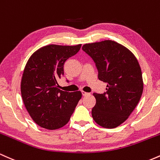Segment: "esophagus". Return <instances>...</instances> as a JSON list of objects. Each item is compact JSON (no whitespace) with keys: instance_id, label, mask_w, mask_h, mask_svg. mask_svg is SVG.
I'll return each mask as SVG.
<instances>
[{"instance_id":"esophagus-1","label":"esophagus","mask_w":160,"mask_h":160,"mask_svg":"<svg viewBox=\"0 0 160 160\" xmlns=\"http://www.w3.org/2000/svg\"><path fill=\"white\" fill-rule=\"evenodd\" d=\"M82 95H83V96H87V95L89 94V93L85 92V91H82Z\"/></svg>"}]
</instances>
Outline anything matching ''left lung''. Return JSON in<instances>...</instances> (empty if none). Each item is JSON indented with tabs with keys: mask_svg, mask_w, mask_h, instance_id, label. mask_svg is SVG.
<instances>
[{
	"mask_svg": "<svg viewBox=\"0 0 160 160\" xmlns=\"http://www.w3.org/2000/svg\"><path fill=\"white\" fill-rule=\"evenodd\" d=\"M82 50L94 60L98 78L107 83L106 93L93 94L96 99L93 119L103 128H116L129 117L142 95L139 62L132 51L113 41L85 44Z\"/></svg>",
	"mask_w": 160,
	"mask_h": 160,
	"instance_id": "left-lung-1",
	"label": "left lung"
}]
</instances>
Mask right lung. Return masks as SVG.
I'll list each match as a JSON object with an SVG mask.
<instances>
[{"label": "right lung", "mask_w": 160, "mask_h": 160, "mask_svg": "<svg viewBox=\"0 0 160 160\" xmlns=\"http://www.w3.org/2000/svg\"><path fill=\"white\" fill-rule=\"evenodd\" d=\"M81 46L42 47L25 66L21 81L23 103L32 120L42 128L54 130L66 125L82 98L81 91H63L57 84L64 75L66 60L76 54Z\"/></svg>", "instance_id": "add662e5"}]
</instances>
